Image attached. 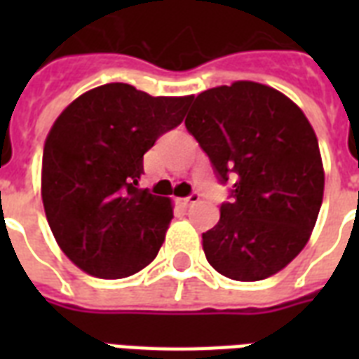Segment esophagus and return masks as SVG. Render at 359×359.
<instances>
[{
	"instance_id": "esophagus-1",
	"label": "esophagus",
	"mask_w": 359,
	"mask_h": 359,
	"mask_svg": "<svg viewBox=\"0 0 359 359\" xmlns=\"http://www.w3.org/2000/svg\"><path fill=\"white\" fill-rule=\"evenodd\" d=\"M199 199H201V196H199V191H191L190 196L182 199V203H184V205H194V203H197V201H199Z\"/></svg>"
}]
</instances>
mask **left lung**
Listing matches in <instances>:
<instances>
[{"label": "left lung", "instance_id": "obj_1", "mask_svg": "<svg viewBox=\"0 0 359 359\" xmlns=\"http://www.w3.org/2000/svg\"><path fill=\"white\" fill-rule=\"evenodd\" d=\"M186 128L222 184L233 182L219 222L203 233L207 261L236 281L270 278L294 259L323 205L317 135L290 98L255 81L208 89Z\"/></svg>", "mask_w": 359, "mask_h": 359}]
</instances>
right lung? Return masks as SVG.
Instances as JSON below:
<instances>
[{
	"label": "right lung",
	"mask_w": 359,
	"mask_h": 359,
	"mask_svg": "<svg viewBox=\"0 0 359 359\" xmlns=\"http://www.w3.org/2000/svg\"><path fill=\"white\" fill-rule=\"evenodd\" d=\"M191 98L106 83L53 123L42 154V203L59 248L83 272L128 278L158 255L173 207L137 188L143 154L182 123Z\"/></svg>",
	"instance_id": "add662e5"
}]
</instances>
